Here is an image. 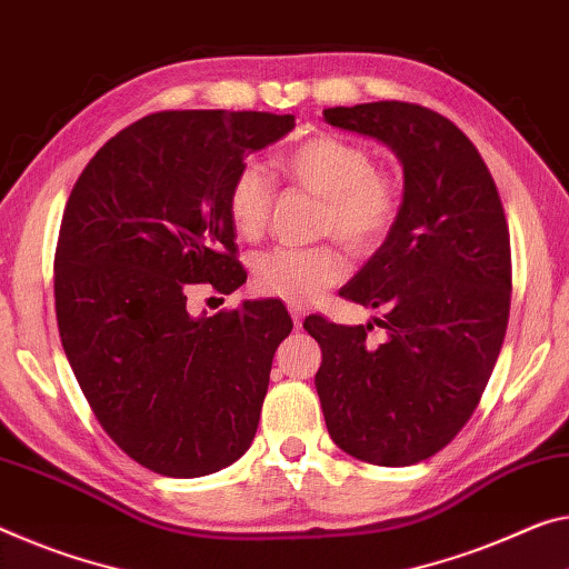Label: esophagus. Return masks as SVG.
Listing matches in <instances>:
<instances>
[{
	"instance_id": "1",
	"label": "esophagus",
	"mask_w": 569,
	"mask_h": 569,
	"mask_svg": "<svg viewBox=\"0 0 569 569\" xmlns=\"http://www.w3.org/2000/svg\"><path fill=\"white\" fill-rule=\"evenodd\" d=\"M290 315H292V322H295V328H302L305 310L300 308V305H290Z\"/></svg>"
}]
</instances>
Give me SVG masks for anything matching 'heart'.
<instances>
[{
	"instance_id": "b5f03b06",
	"label": "heart",
	"mask_w": 569,
	"mask_h": 569,
	"mask_svg": "<svg viewBox=\"0 0 569 569\" xmlns=\"http://www.w3.org/2000/svg\"><path fill=\"white\" fill-rule=\"evenodd\" d=\"M279 170L297 186L322 198L318 229L333 233L353 251H371L387 239L401 213L405 190L391 172L376 170L371 150L340 137H312L279 157ZM274 188L259 164L249 162L226 190V213L241 239L267 231ZM346 277L336 247L264 251L254 259V287L267 297L305 305Z\"/></svg>"
}]
</instances>
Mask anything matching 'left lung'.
Listing matches in <instances>:
<instances>
[{
	"instance_id": "8db88e82",
	"label": "left lung",
	"mask_w": 569,
	"mask_h": 569,
	"mask_svg": "<svg viewBox=\"0 0 569 569\" xmlns=\"http://www.w3.org/2000/svg\"><path fill=\"white\" fill-rule=\"evenodd\" d=\"M330 127L373 137L405 168L395 229L340 297L381 312L369 326L310 315L322 363L315 387L340 450L373 466H412L442 450L501 353L511 308V243L496 182L450 119L417 103L326 109Z\"/></svg>"
}]
</instances>
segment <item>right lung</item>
<instances>
[{
  "label": "right lung",
  "instance_id": "obj_1",
  "mask_svg": "<svg viewBox=\"0 0 569 569\" xmlns=\"http://www.w3.org/2000/svg\"><path fill=\"white\" fill-rule=\"evenodd\" d=\"M295 129L292 113L160 111L111 137L68 198L56 249V315L68 363L103 430L170 478L216 473L249 450L277 346V300L193 318L188 292L231 295L226 190Z\"/></svg>",
  "mask_w": 569,
  "mask_h": 569
}]
</instances>
